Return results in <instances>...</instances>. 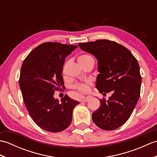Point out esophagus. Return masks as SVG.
Wrapping results in <instances>:
<instances>
[{
  "label": "esophagus",
  "mask_w": 157,
  "mask_h": 157,
  "mask_svg": "<svg viewBox=\"0 0 157 157\" xmlns=\"http://www.w3.org/2000/svg\"><path fill=\"white\" fill-rule=\"evenodd\" d=\"M90 98H91L90 96H87V97L83 98L81 101H82V102H88V101H89V99Z\"/></svg>",
  "instance_id": "34e87169"
}]
</instances>
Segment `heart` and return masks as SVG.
I'll list each match as a JSON object with an SVG mask.
<instances>
[{
    "label": "heart",
    "instance_id": "b5f03b06",
    "mask_svg": "<svg viewBox=\"0 0 157 157\" xmlns=\"http://www.w3.org/2000/svg\"><path fill=\"white\" fill-rule=\"evenodd\" d=\"M93 59V58L90 55H87V54H84L80 55L78 59V61L79 64L81 66L84 65L86 63H87L89 61ZM65 67H63V72H65ZM91 85L90 82H87L86 83H79V84H77L73 86V88L75 89L76 90H78L79 92L83 93V94H86V93H88L90 91V86Z\"/></svg>",
    "mask_w": 157,
    "mask_h": 157
}]
</instances>
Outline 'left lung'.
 <instances>
[{"instance_id": "8db88e82", "label": "left lung", "mask_w": 157, "mask_h": 157, "mask_svg": "<svg viewBox=\"0 0 157 157\" xmlns=\"http://www.w3.org/2000/svg\"><path fill=\"white\" fill-rule=\"evenodd\" d=\"M83 51L98 60L96 88L103 94L113 92L108 101L92 113L93 121L104 130H114L128 121L140 94L142 78L138 62L125 46L109 40L79 43Z\"/></svg>"}]
</instances>
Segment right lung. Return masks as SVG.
Segmentation results:
<instances>
[{"label":"right lung","mask_w":157,"mask_h":157,"mask_svg":"<svg viewBox=\"0 0 157 157\" xmlns=\"http://www.w3.org/2000/svg\"><path fill=\"white\" fill-rule=\"evenodd\" d=\"M78 47L59 42H45L35 48L23 61L19 86L29 115L40 128L51 132L67 128L79 102L65 95L59 102L56 90L64 86L62 72L65 57Z\"/></svg>","instance_id":"add662e5"}]
</instances>
